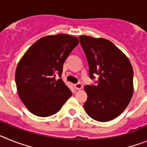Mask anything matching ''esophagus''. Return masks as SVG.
<instances>
[{"mask_svg":"<svg viewBox=\"0 0 147 147\" xmlns=\"http://www.w3.org/2000/svg\"><path fill=\"white\" fill-rule=\"evenodd\" d=\"M74 87L76 88V90H81L83 88V85L81 84V83H78L74 85Z\"/></svg>","mask_w":147,"mask_h":147,"instance_id":"34e87169","label":"esophagus"}]
</instances>
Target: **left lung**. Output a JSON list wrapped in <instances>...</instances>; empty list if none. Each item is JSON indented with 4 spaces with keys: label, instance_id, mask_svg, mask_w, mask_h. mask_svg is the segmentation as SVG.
<instances>
[{
    "label": "left lung",
    "instance_id": "1",
    "mask_svg": "<svg viewBox=\"0 0 147 147\" xmlns=\"http://www.w3.org/2000/svg\"><path fill=\"white\" fill-rule=\"evenodd\" d=\"M92 79L98 84L84 87L87 100L85 111L98 122L115 119L126 108L132 97L133 69L126 55L113 42L103 38L79 36Z\"/></svg>",
    "mask_w": 147,
    "mask_h": 147
}]
</instances>
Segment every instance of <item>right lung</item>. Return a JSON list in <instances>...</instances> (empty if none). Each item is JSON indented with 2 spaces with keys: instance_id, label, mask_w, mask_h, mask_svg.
<instances>
[{
  "instance_id": "add662e5",
  "label": "right lung",
  "mask_w": 147,
  "mask_h": 147,
  "mask_svg": "<svg viewBox=\"0 0 147 147\" xmlns=\"http://www.w3.org/2000/svg\"><path fill=\"white\" fill-rule=\"evenodd\" d=\"M78 43L77 37L68 34L46 36L34 43L19 60L16 70L17 90L34 115H53L71 97L69 88L56 76H61L65 60Z\"/></svg>"
}]
</instances>
